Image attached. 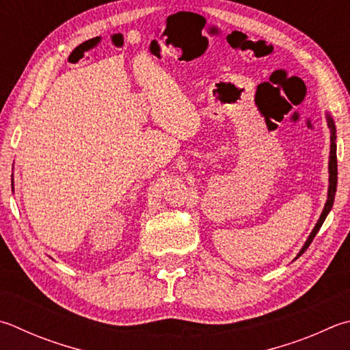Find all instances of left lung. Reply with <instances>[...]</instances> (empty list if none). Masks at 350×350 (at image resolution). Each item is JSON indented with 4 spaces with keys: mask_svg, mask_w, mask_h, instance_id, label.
Listing matches in <instances>:
<instances>
[{
    "mask_svg": "<svg viewBox=\"0 0 350 350\" xmlns=\"http://www.w3.org/2000/svg\"><path fill=\"white\" fill-rule=\"evenodd\" d=\"M327 118H329V116H327ZM327 120H329V129H330V156H329V196H327V202H326V205H325V209H323V213H321V215H320L319 221H317V225H315V228H314V231L310 232V236H309L308 241H306V243H304V246L301 247L300 254H298L297 257H300L301 254L308 250L309 245L312 243L314 237L317 236V232L320 231V228H321V225H323V221H325L326 215L329 214L330 208H332V205H334V199H335V193H336V179H338V168H336V144H335V139H336V136H335V126H334L332 119L329 118Z\"/></svg>",
    "mask_w": 350,
    "mask_h": 350,
    "instance_id": "left-lung-1",
    "label": "left lung"
}]
</instances>
